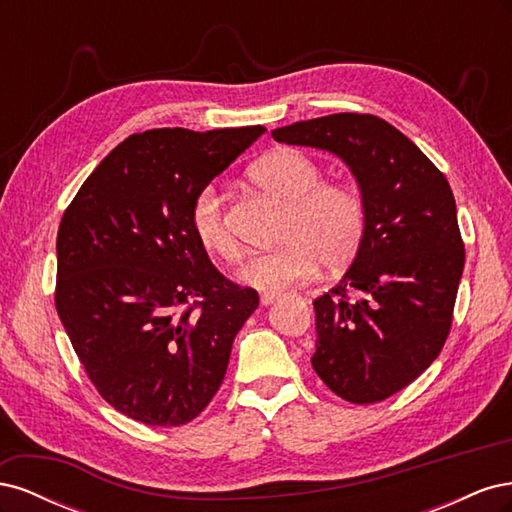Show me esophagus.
I'll use <instances>...</instances> for the list:
<instances>
[{
  "instance_id": "obj_1",
  "label": "esophagus",
  "mask_w": 512,
  "mask_h": 512,
  "mask_svg": "<svg viewBox=\"0 0 512 512\" xmlns=\"http://www.w3.org/2000/svg\"><path fill=\"white\" fill-rule=\"evenodd\" d=\"M277 299H280V297H277V294H269V292H265V294H260V305H273Z\"/></svg>"
}]
</instances>
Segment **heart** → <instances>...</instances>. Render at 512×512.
<instances>
[{
    "mask_svg": "<svg viewBox=\"0 0 512 512\" xmlns=\"http://www.w3.org/2000/svg\"><path fill=\"white\" fill-rule=\"evenodd\" d=\"M247 175L256 188L282 200L286 213L277 237L282 245L247 258L239 273L245 286L277 294L312 280L320 262L327 269H342L359 254L367 230L365 200L350 185L322 183V168L303 151L275 149ZM190 224L207 252L226 262L239 260V243L215 185H205L194 196Z\"/></svg>",
    "mask_w": 512,
    "mask_h": 512,
    "instance_id": "b5f03b06",
    "label": "heart"
}]
</instances>
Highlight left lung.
I'll return each mask as SVG.
<instances>
[{
  "instance_id": "left-lung-1",
  "label": "left lung",
  "mask_w": 512,
  "mask_h": 512,
  "mask_svg": "<svg viewBox=\"0 0 512 512\" xmlns=\"http://www.w3.org/2000/svg\"><path fill=\"white\" fill-rule=\"evenodd\" d=\"M271 134L335 153L359 183L365 239L339 284L314 301L312 367L350 404H376L421 376L451 331L466 262L451 185L376 115L337 113Z\"/></svg>"
}]
</instances>
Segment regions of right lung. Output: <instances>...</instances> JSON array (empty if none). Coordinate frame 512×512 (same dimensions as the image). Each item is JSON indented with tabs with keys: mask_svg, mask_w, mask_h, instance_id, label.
Here are the masks:
<instances>
[{
	"mask_svg": "<svg viewBox=\"0 0 512 512\" xmlns=\"http://www.w3.org/2000/svg\"><path fill=\"white\" fill-rule=\"evenodd\" d=\"M265 130L132 134L61 218L59 320L98 393L138 423L179 427L203 412L258 307L254 288L211 265L190 207Z\"/></svg>",
	"mask_w": 512,
	"mask_h": 512,
	"instance_id": "obj_1",
	"label": "right lung"
}]
</instances>
